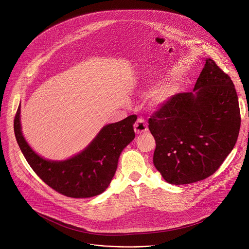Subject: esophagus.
<instances>
[{"instance_id":"34e87169","label":"esophagus","mask_w":249,"mask_h":249,"mask_svg":"<svg viewBox=\"0 0 249 249\" xmlns=\"http://www.w3.org/2000/svg\"><path fill=\"white\" fill-rule=\"evenodd\" d=\"M134 130L137 134H143L148 131V126L144 119H138L134 125Z\"/></svg>"}]
</instances>
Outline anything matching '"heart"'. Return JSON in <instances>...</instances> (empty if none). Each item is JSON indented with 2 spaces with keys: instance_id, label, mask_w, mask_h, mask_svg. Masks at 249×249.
I'll return each instance as SVG.
<instances>
[{
  "instance_id": "obj_1",
  "label": "heart",
  "mask_w": 249,
  "mask_h": 249,
  "mask_svg": "<svg viewBox=\"0 0 249 249\" xmlns=\"http://www.w3.org/2000/svg\"><path fill=\"white\" fill-rule=\"evenodd\" d=\"M175 90L169 88L161 89L158 90L153 97V104L157 108H162L168 104L171 98L174 96Z\"/></svg>"
}]
</instances>
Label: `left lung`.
Returning a JSON list of instances; mask_svg holds the SVG:
<instances>
[{
  "instance_id": "left-lung-1",
  "label": "left lung",
  "mask_w": 249,
  "mask_h": 249,
  "mask_svg": "<svg viewBox=\"0 0 249 249\" xmlns=\"http://www.w3.org/2000/svg\"><path fill=\"white\" fill-rule=\"evenodd\" d=\"M191 92L174 95L149 119L156 140L154 164L162 178L181 185L214 173L232 151L240 112L231 78L210 58Z\"/></svg>"
}]
</instances>
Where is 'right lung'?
<instances>
[{"instance_id": "1", "label": "right lung", "mask_w": 249, "mask_h": 249, "mask_svg": "<svg viewBox=\"0 0 249 249\" xmlns=\"http://www.w3.org/2000/svg\"><path fill=\"white\" fill-rule=\"evenodd\" d=\"M136 115L103 126L80 153L62 160H47L25 140L20 123V105L14 122L15 135L22 155L40 178L57 192L72 198H89L107 188L117 169L122 151L135 138Z\"/></svg>"}]
</instances>
